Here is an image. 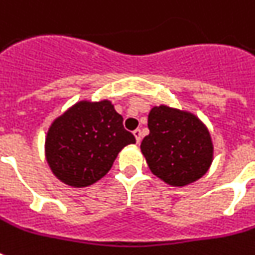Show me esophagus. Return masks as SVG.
Masks as SVG:
<instances>
[{"mask_svg":"<svg viewBox=\"0 0 255 255\" xmlns=\"http://www.w3.org/2000/svg\"><path fill=\"white\" fill-rule=\"evenodd\" d=\"M133 136H135L136 143L139 144L140 141H141V131H140V129H135V131H133Z\"/></svg>","mask_w":255,"mask_h":255,"instance_id":"esophagus-1","label":"esophagus"}]
</instances>
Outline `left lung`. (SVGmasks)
<instances>
[{
	"label": "left lung",
	"instance_id": "left-lung-1",
	"mask_svg": "<svg viewBox=\"0 0 255 255\" xmlns=\"http://www.w3.org/2000/svg\"><path fill=\"white\" fill-rule=\"evenodd\" d=\"M149 135L140 144L151 172L170 186H186L209 170L214 159L212 135L189 111L160 104L148 114Z\"/></svg>",
	"mask_w": 255,
	"mask_h": 255
}]
</instances>
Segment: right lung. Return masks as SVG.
I'll return each instance as SVG.
<instances>
[{
  "instance_id": "right-lung-1",
  "label": "right lung",
  "mask_w": 255,
  "mask_h": 255,
  "mask_svg": "<svg viewBox=\"0 0 255 255\" xmlns=\"http://www.w3.org/2000/svg\"><path fill=\"white\" fill-rule=\"evenodd\" d=\"M135 143L111 100H79L51 122L45 157L59 181L85 188L104 177L119 152Z\"/></svg>"
}]
</instances>
